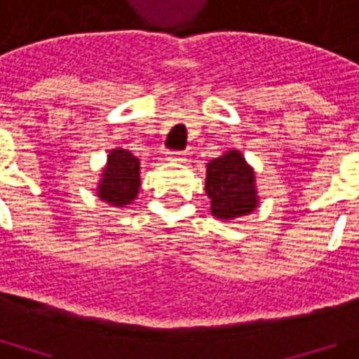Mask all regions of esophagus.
I'll return each instance as SVG.
<instances>
[{
	"mask_svg": "<svg viewBox=\"0 0 359 359\" xmlns=\"http://www.w3.org/2000/svg\"><path fill=\"white\" fill-rule=\"evenodd\" d=\"M170 162H185V153H168V156H166Z\"/></svg>",
	"mask_w": 359,
	"mask_h": 359,
	"instance_id": "esophagus-1",
	"label": "esophagus"
}]
</instances>
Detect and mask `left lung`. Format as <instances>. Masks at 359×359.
<instances>
[{
	"mask_svg": "<svg viewBox=\"0 0 359 359\" xmlns=\"http://www.w3.org/2000/svg\"><path fill=\"white\" fill-rule=\"evenodd\" d=\"M205 191L212 216L224 222L248 216L258 208L255 168L235 149L206 164Z\"/></svg>",
	"mask_w": 359,
	"mask_h": 359,
	"instance_id": "1",
	"label": "left lung"
}]
</instances>
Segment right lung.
Returning a JSON list of instances; mask_svg holds the SVG:
<instances>
[{
	"label": "right lung",
	"mask_w": 359,
	"mask_h": 359,
	"mask_svg": "<svg viewBox=\"0 0 359 359\" xmlns=\"http://www.w3.org/2000/svg\"><path fill=\"white\" fill-rule=\"evenodd\" d=\"M140 170V158L128 149H111L101 180L97 183V197L118 208L132 205L141 187Z\"/></svg>",
	"instance_id": "add662e5"
}]
</instances>
